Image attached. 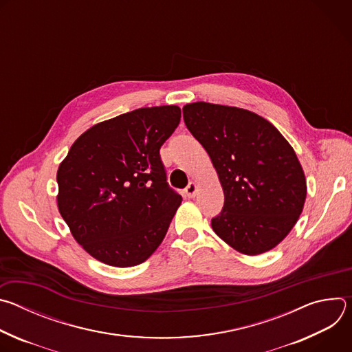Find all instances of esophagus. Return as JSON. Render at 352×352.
Instances as JSON below:
<instances>
[{
  "label": "esophagus",
  "mask_w": 352,
  "mask_h": 352,
  "mask_svg": "<svg viewBox=\"0 0 352 352\" xmlns=\"http://www.w3.org/2000/svg\"><path fill=\"white\" fill-rule=\"evenodd\" d=\"M196 190H197V186L195 182H189L188 186L185 188V193L188 197H193L196 195Z\"/></svg>",
  "instance_id": "esophagus-1"
}]
</instances>
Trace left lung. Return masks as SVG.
I'll use <instances>...</instances> for the list:
<instances>
[{"mask_svg": "<svg viewBox=\"0 0 352 352\" xmlns=\"http://www.w3.org/2000/svg\"><path fill=\"white\" fill-rule=\"evenodd\" d=\"M182 111L224 190L213 231L245 255L273 249L295 226L307 197L294 148L269 121L248 110L197 102Z\"/></svg>", "mask_w": 352, "mask_h": 352, "instance_id": "8db88e82", "label": "left lung"}]
</instances>
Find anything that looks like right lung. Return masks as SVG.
Wrapping results in <instances>:
<instances>
[{"instance_id": "obj_1", "label": "right lung", "mask_w": 352, "mask_h": 352, "mask_svg": "<svg viewBox=\"0 0 352 352\" xmlns=\"http://www.w3.org/2000/svg\"><path fill=\"white\" fill-rule=\"evenodd\" d=\"M181 121L177 106L144 107L100 122L71 146L57 173L58 209L94 259L144 262L182 202L167 182L160 147Z\"/></svg>"}]
</instances>
